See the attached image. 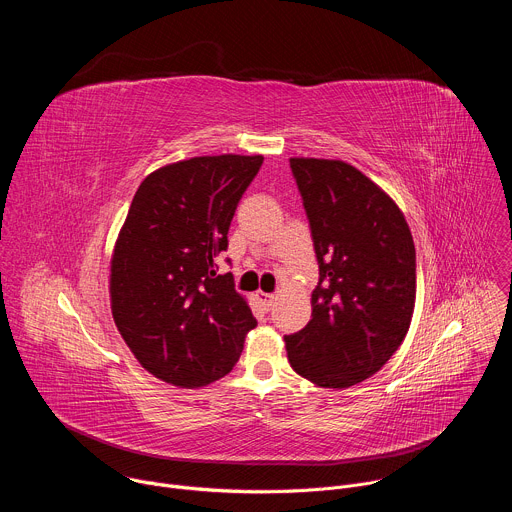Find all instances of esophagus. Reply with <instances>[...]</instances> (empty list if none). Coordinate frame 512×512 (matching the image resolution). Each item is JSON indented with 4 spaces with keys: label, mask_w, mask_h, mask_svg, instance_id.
<instances>
[{
    "label": "esophagus",
    "mask_w": 512,
    "mask_h": 512,
    "mask_svg": "<svg viewBox=\"0 0 512 512\" xmlns=\"http://www.w3.org/2000/svg\"><path fill=\"white\" fill-rule=\"evenodd\" d=\"M255 298H257V302H259L265 310H269V308L275 304V296H273V294H265V291H257Z\"/></svg>",
    "instance_id": "obj_1"
}]
</instances>
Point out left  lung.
<instances>
[{
    "mask_svg": "<svg viewBox=\"0 0 512 512\" xmlns=\"http://www.w3.org/2000/svg\"><path fill=\"white\" fill-rule=\"evenodd\" d=\"M312 229L320 281L312 320L285 336L298 375L346 389L381 371L403 344L415 308V245L403 212L342 160L291 158Z\"/></svg>",
    "mask_w": 512,
    "mask_h": 512,
    "instance_id": "8db88e82",
    "label": "left lung"
}]
</instances>
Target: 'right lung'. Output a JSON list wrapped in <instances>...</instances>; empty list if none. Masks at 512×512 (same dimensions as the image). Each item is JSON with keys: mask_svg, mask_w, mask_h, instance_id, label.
I'll use <instances>...</instances> for the list:
<instances>
[{"mask_svg": "<svg viewBox=\"0 0 512 512\" xmlns=\"http://www.w3.org/2000/svg\"><path fill=\"white\" fill-rule=\"evenodd\" d=\"M263 156H200L145 178L111 257V312L141 367L196 389L233 371L257 326L233 275L216 273Z\"/></svg>", "mask_w": 512, "mask_h": 512, "instance_id": "obj_1", "label": "right lung"}]
</instances>
